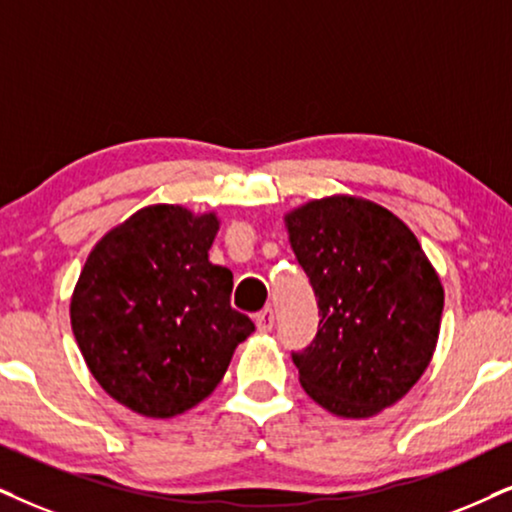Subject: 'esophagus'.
Masks as SVG:
<instances>
[{
    "mask_svg": "<svg viewBox=\"0 0 512 512\" xmlns=\"http://www.w3.org/2000/svg\"><path fill=\"white\" fill-rule=\"evenodd\" d=\"M274 321H276V316H274V309H262L260 314L255 316V323H257V331L260 333H269L271 328H274Z\"/></svg>",
    "mask_w": 512,
    "mask_h": 512,
    "instance_id": "esophagus-1",
    "label": "esophagus"
}]
</instances>
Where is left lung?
Here are the masks:
<instances>
[{
	"label": "left lung",
	"instance_id": "8db88e82",
	"mask_svg": "<svg viewBox=\"0 0 512 512\" xmlns=\"http://www.w3.org/2000/svg\"><path fill=\"white\" fill-rule=\"evenodd\" d=\"M319 304L293 354L300 385L340 418H371L418 383L439 340L444 288L418 238L373 200L335 193L283 217Z\"/></svg>",
	"mask_w": 512,
	"mask_h": 512
}]
</instances>
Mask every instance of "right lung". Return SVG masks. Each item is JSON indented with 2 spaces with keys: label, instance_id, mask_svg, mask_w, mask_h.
Listing matches in <instances>:
<instances>
[{
  "label": "right lung",
  "instance_id": "add662e5",
  "mask_svg": "<svg viewBox=\"0 0 512 512\" xmlns=\"http://www.w3.org/2000/svg\"><path fill=\"white\" fill-rule=\"evenodd\" d=\"M217 212L155 203L113 226L87 255L70 326L94 380L146 418L210 397L255 331L231 309L234 274L210 262Z\"/></svg>",
  "mask_w": 512,
  "mask_h": 512
}]
</instances>
